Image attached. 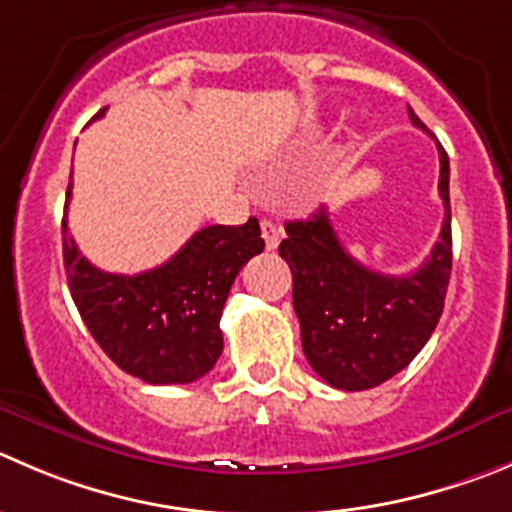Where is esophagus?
<instances>
[{"mask_svg": "<svg viewBox=\"0 0 512 512\" xmlns=\"http://www.w3.org/2000/svg\"><path fill=\"white\" fill-rule=\"evenodd\" d=\"M261 236H264L266 248L274 251V248L281 243V228L276 226L274 221H269V218H264V221H261Z\"/></svg>", "mask_w": 512, "mask_h": 512, "instance_id": "34e87169", "label": "esophagus"}]
</instances>
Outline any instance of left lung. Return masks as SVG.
Returning a JSON list of instances; mask_svg holds the SVG:
<instances>
[{
	"mask_svg": "<svg viewBox=\"0 0 512 512\" xmlns=\"http://www.w3.org/2000/svg\"><path fill=\"white\" fill-rule=\"evenodd\" d=\"M415 128L427 130L410 105ZM440 150V198L445 218L425 264L387 276L352 259L339 243L326 208L286 223L281 259L294 276V311L311 369L344 392L387 382L420 354L435 332L452 271L450 160Z\"/></svg>",
	"mask_w": 512,
	"mask_h": 512,
	"instance_id": "8db88e82",
	"label": "left lung"
}]
</instances>
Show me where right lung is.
Returning <instances> with one entry per match:
<instances>
[{"label":"right lung","instance_id":"right-lung-1","mask_svg":"<svg viewBox=\"0 0 512 512\" xmlns=\"http://www.w3.org/2000/svg\"><path fill=\"white\" fill-rule=\"evenodd\" d=\"M261 251L259 221L248 218L243 226L201 228L143 274H107L82 256L62 221L67 284L82 321L107 357L148 384H188L211 372L223 352L218 321L228 291Z\"/></svg>","mask_w":512,"mask_h":512}]
</instances>
